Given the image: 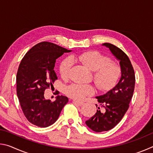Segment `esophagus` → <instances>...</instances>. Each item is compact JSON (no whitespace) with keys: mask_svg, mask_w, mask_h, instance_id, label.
<instances>
[{"mask_svg":"<svg viewBox=\"0 0 153 153\" xmlns=\"http://www.w3.org/2000/svg\"><path fill=\"white\" fill-rule=\"evenodd\" d=\"M74 102L76 103V105H77L78 106H82L84 105V102H82V101H78V100H74Z\"/></svg>","mask_w":153,"mask_h":153,"instance_id":"1","label":"esophagus"}]
</instances>
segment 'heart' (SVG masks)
Instances as JSON below:
<instances>
[{
	"label": "heart",
	"mask_w": 153,
	"mask_h": 153,
	"mask_svg": "<svg viewBox=\"0 0 153 153\" xmlns=\"http://www.w3.org/2000/svg\"><path fill=\"white\" fill-rule=\"evenodd\" d=\"M74 61H78L93 72V79L100 90H110L117 84L121 76V66L116 62L111 61L109 57L100 52L92 51L72 56ZM70 58H66L59 66V74L65 81L70 77L73 62ZM65 94L70 98L82 100L87 96L92 95L95 88L91 85L71 84L65 88Z\"/></svg>",
	"instance_id": "1"
}]
</instances>
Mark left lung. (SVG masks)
Masks as SVG:
<instances>
[{
    "mask_svg": "<svg viewBox=\"0 0 153 153\" xmlns=\"http://www.w3.org/2000/svg\"><path fill=\"white\" fill-rule=\"evenodd\" d=\"M102 45L110 49L120 60L121 77L118 84L105 94L97 97L100 103L97 113L86 121V124L96 132L110 130L120 122L129 107L135 88V74L131 61L124 52L110 43Z\"/></svg>",
    "mask_w": 153,
    "mask_h": 153,
    "instance_id": "8db88e82",
    "label": "left lung"
}]
</instances>
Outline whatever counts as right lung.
Instances as JSON below:
<instances>
[{"label": "right lung", "mask_w": 153, "mask_h": 153, "mask_svg": "<svg viewBox=\"0 0 153 153\" xmlns=\"http://www.w3.org/2000/svg\"><path fill=\"white\" fill-rule=\"evenodd\" d=\"M70 51L54 43L42 42L30 49L21 61L16 77L17 94L25 117L33 125L51 126L68 102L65 96L58 95L53 102L46 100L44 94L46 89L53 88L57 79L54 70L56 59Z\"/></svg>", "instance_id": "add662e5"}]
</instances>
